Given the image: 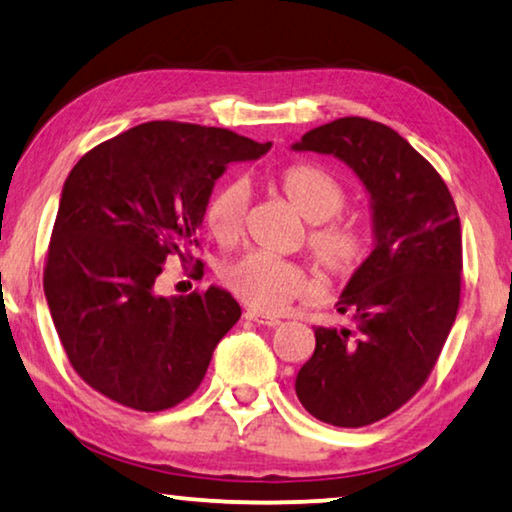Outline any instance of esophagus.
Returning a JSON list of instances; mask_svg holds the SVG:
<instances>
[{
  "label": "esophagus",
  "mask_w": 512,
  "mask_h": 512,
  "mask_svg": "<svg viewBox=\"0 0 512 512\" xmlns=\"http://www.w3.org/2000/svg\"><path fill=\"white\" fill-rule=\"evenodd\" d=\"M245 318L251 320V322H256V325H265V327H277V325H281V320H279L277 316H267V313L254 311V309H247V311H245Z\"/></svg>",
  "instance_id": "1"
}]
</instances>
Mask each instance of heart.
Returning <instances> with one entry per match:
<instances>
[{
  "mask_svg": "<svg viewBox=\"0 0 512 512\" xmlns=\"http://www.w3.org/2000/svg\"><path fill=\"white\" fill-rule=\"evenodd\" d=\"M277 187L313 224L306 245L322 274L334 281L355 277L368 256V238L359 224L336 217L348 201L341 180L313 164H290L277 176ZM247 212V183L240 178L226 180L206 206V226L212 238L222 245H235L245 231ZM219 281L240 302L263 313H279L309 290V279L300 265L265 251H249L238 261L226 263Z\"/></svg>",
  "mask_w": 512,
  "mask_h": 512,
  "instance_id": "obj_1",
  "label": "heart"
}]
</instances>
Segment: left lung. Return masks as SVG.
<instances>
[{"label":"left lung","mask_w":512,"mask_h":512,"mask_svg":"<svg viewBox=\"0 0 512 512\" xmlns=\"http://www.w3.org/2000/svg\"><path fill=\"white\" fill-rule=\"evenodd\" d=\"M293 148L350 164L371 194L375 222V249L338 300L355 325L316 329L295 391L320 421L371 426L426 384L458 316V208L437 169L384 123L345 116Z\"/></svg>","instance_id":"1"}]
</instances>
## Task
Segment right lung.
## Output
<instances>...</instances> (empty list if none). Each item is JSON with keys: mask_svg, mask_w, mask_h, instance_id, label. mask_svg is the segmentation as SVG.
Instances as JSON below:
<instances>
[{"mask_svg": "<svg viewBox=\"0 0 512 512\" xmlns=\"http://www.w3.org/2000/svg\"><path fill=\"white\" fill-rule=\"evenodd\" d=\"M226 128L151 121L107 139L70 171L47 247L43 288L75 373L139 412L176 407L199 389L240 304L210 286L155 293L164 263L192 261L226 164L270 151ZM192 274H203L196 258Z\"/></svg>", "mask_w": 512, "mask_h": 512, "instance_id": "1", "label": "right lung"}]
</instances>
